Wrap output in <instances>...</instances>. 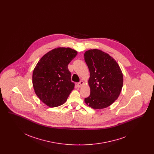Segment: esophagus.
<instances>
[{"label":"esophagus","mask_w":154,"mask_h":154,"mask_svg":"<svg viewBox=\"0 0 154 154\" xmlns=\"http://www.w3.org/2000/svg\"><path fill=\"white\" fill-rule=\"evenodd\" d=\"M84 81H80V82L77 84V85H78L79 87H81V86H82V85H84Z\"/></svg>","instance_id":"1"}]
</instances>
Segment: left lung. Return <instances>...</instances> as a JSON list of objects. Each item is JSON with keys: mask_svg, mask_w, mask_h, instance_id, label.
<instances>
[{"mask_svg": "<svg viewBox=\"0 0 154 154\" xmlns=\"http://www.w3.org/2000/svg\"><path fill=\"white\" fill-rule=\"evenodd\" d=\"M84 59L90 72L88 84L90 95L85 102L94 109L110 106L119 95L123 86V74L117 62L99 50L85 52Z\"/></svg>", "mask_w": 154, "mask_h": 154, "instance_id": "obj_1", "label": "left lung"}]
</instances>
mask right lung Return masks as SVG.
I'll return each mask as SVG.
<instances>
[{
	"label": "right lung",
	"mask_w": 154,
	"mask_h": 154,
	"mask_svg": "<svg viewBox=\"0 0 154 154\" xmlns=\"http://www.w3.org/2000/svg\"><path fill=\"white\" fill-rule=\"evenodd\" d=\"M77 52L70 48L59 47L47 52L40 59L32 75L35 92L38 97L51 107L66 102L74 88L71 81L69 63Z\"/></svg>",
	"instance_id": "add662e5"
}]
</instances>
